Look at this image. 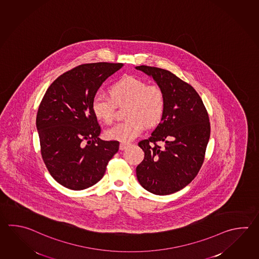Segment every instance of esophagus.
<instances>
[{"label":"esophagus","instance_id":"34e87169","mask_svg":"<svg viewBox=\"0 0 259 259\" xmlns=\"http://www.w3.org/2000/svg\"><path fill=\"white\" fill-rule=\"evenodd\" d=\"M127 147H128V144H125V143H121L119 148H120V150H124Z\"/></svg>","mask_w":259,"mask_h":259}]
</instances>
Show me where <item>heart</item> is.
I'll use <instances>...</instances> for the list:
<instances>
[{
	"label": "heart",
	"mask_w": 259,
	"mask_h": 259,
	"mask_svg": "<svg viewBox=\"0 0 259 259\" xmlns=\"http://www.w3.org/2000/svg\"><path fill=\"white\" fill-rule=\"evenodd\" d=\"M110 98L96 95L91 101V111L96 119L110 123L113 119L114 104H124L126 121L108 129L105 137L109 140L131 142L145 130L146 124L151 127L161 120L163 114L164 95L155 84L133 75H124L109 89Z\"/></svg>",
	"instance_id": "1"
}]
</instances>
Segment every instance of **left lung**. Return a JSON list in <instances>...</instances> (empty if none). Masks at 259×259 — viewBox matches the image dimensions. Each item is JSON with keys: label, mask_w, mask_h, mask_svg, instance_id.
I'll return each mask as SVG.
<instances>
[{"label": "left lung", "mask_w": 259, "mask_h": 259, "mask_svg": "<svg viewBox=\"0 0 259 259\" xmlns=\"http://www.w3.org/2000/svg\"><path fill=\"white\" fill-rule=\"evenodd\" d=\"M136 69L156 82L165 101L158 126L150 138L138 143L145 157L137 167V177L148 192L170 195L185 188L198 174L210 137L209 119L192 85L164 69L147 65ZM157 142H163L164 147Z\"/></svg>", "instance_id": "left-lung-1"}]
</instances>
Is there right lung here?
I'll return each instance as SVG.
<instances>
[{
  "label": "right lung",
  "instance_id": "add662e5",
  "mask_svg": "<svg viewBox=\"0 0 259 259\" xmlns=\"http://www.w3.org/2000/svg\"><path fill=\"white\" fill-rule=\"evenodd\" d=\"M122 66L82 64L54 80L43 97L36 119L43 161L53 179L68 189L96 185L119 150L118 141L99 138L101 127L91 101L102 83Z\"/></svg>",
  "mask_w": 259,
  "mask_h": 259
}]
</instances>
